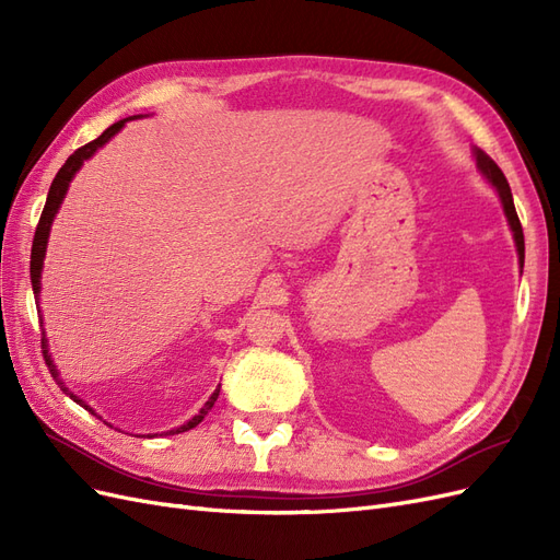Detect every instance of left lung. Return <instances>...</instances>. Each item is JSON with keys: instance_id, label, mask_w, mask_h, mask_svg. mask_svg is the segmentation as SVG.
Masks as SVG:
<instances>
[{"instance_id": "8db88e82", "label": "left lung", "mask_w": 560, "mask_h": 560, "mask_svg": "<svg viewBox=\"0 0 560 560\" xmlns=\"http://www.w3.org/2000/svg\"><path fill=\"white\" fill-rule=\"evenodd\" d=\"M477 161H479L481 173H483L490 182H493V186H495L498 194H500V200H502V206H504V214H506V219H510V226H512V231H514V241H516V247H518V261L523 264V259H525L523 229H521L518 214H516V208H514V198H512L510 182H506V177H504V173L498 167V163H495L493 159H490V156H486L481 149H477Z\"/></svg>"}]
</instances>
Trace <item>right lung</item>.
<instances>
[{
  "label": "right lung",
  "mask_w": 560,
  "mask_h": 560,
  "mask_svg": "<svg viewBox=\"0 0 560 560\" xmlns=\"http://www.w3.org/2000/svg\"><path fill=\"white\" fill-rule=\"evenodd\" d=\"M124 124H126V118L124 121H116V124H112L103 135H100V138H95L93 142H89V144H83V147H79L74 154L65 161V165L60 167L58 171V175H56V179H54V184H50V189H48V198H46V206H44V210H42V217H39V224H37V231H35V241H32V254H30V280H32V290H35V296H37V301H39V278H42V266H44V254H46V243H48V231H50V224H54V217H56V212H58V208H60V202H62V198H65V194H67V186H70V182H72V177H74V173L79 171V167L83 165V161L86 159H91L95 151L103 147L105 142H109L114 135L124 128ZM42 352H44V362H46V366H48V371H50V376L56 378V383L60 385V389H65L67 395H70V389H67L65 385H62V381L58 378V371H56V364L50 362V354H48V343H46V338H44V331H42ZM79 406H83V409L86 411H91L93 413V409H89L86 404H83L81 399H77L74 395H70ZM217 397H219V389H214L212 393V397L206 401V406H202L200 409V413L198 416H194L189 422H186V425H182V428H177V430H171L173 434H177V432H186V430H191V428H196L198 422L208 416V411L212 409L214 406V401H217Z\"/></svg>",
  "instance_id": "right-lung-1"
}]
</instances>
